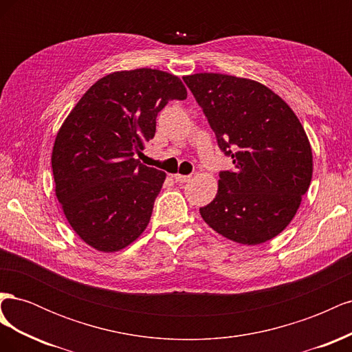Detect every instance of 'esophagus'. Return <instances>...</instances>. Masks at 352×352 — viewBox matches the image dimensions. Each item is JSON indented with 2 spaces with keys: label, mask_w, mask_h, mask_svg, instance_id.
Here are the masks:
<instances>
[{
  "label": "esophagus",
  "mask_w": 352,
  "mask_h": 352,
  "mask_svg": "<svg viewBox=\"0 0 352 352\" xmlns=\"http://www.w3.org/2000/svg\"><path fill=\"white\" fill-rule=\"evenodd\" d=\"M173 177H175L176 182H179V184H185V182H189V180H190V176H186V175H179V173L173 175Z\"/></svg>",
  "instance_id": "34e87169"
}]
</instances>
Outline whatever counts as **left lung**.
Segmentation results:
<instances>
[{
	"label": "left lung",
	"instance_id": "8db88e82",
	"mask_svg": "<svg viewBox=\"0 0 352 352\" xmlns=\"http://www.w3.org/2000/svg\"><path fill=\"white\" fill-rule=\"evenodd\" d=\"M219 146L232 157L216 198L199 214L219 235L243 245L278 236L301 206L313 150L292 109L265 85L221 73L184 76Z\"/></svg>",
	"mask_w": 352,
	"mask_h": 352
}]
</instances>
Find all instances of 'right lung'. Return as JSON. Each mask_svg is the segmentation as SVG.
I'll return each mask as SVG.
<instances>
[{
	"label": "right lung",
	"mask_w": 352,
	"mask_h": 352,
	"mask_svg": "<svg viewBox=\"0 0 352 352\" xmlns=\"http://www.w3.org/2000/svg\"><path fill=\"white\" fill-rule=\"evenodd\" d=\"M188 92L157 69L113 72L95 82L57 132L51 166L56 197L76 235L100 252L142 235L166 173L135 158L155 135L170 100Z\"/></svg>",
	"instance_id": "add662e5"
}]
</instances>
